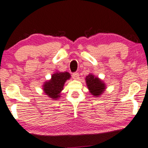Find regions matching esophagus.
<instances>
[{
	"instance_id": "esophagus-1",
	"label": "esophagus",
	"mask_w": 148,
	"mask_h": 148,
	"mask_svg": "<svg viewBox=\"0 0 148 148\" xmlns=\"http://www.w3.org/2000/svg\"><path fill=\"white\" fill-rule=\"evenodd\" d=\"M72 78L75 79V80H77V79L79 78V74L78 73V72H74V73L72 74Z\"/></svg>"
}]
</instances>
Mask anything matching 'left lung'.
<instances>
[{
	"instance_id": "8db88e82",
	"label": "left lung",
	"mask_w": 148,
	"mask_h": 148,
	"mask_svg": "<svg viewBox=\"0 0 148 148\" xmlns=\"http://www.w3.org/2000/svg\"><path fill=\"white\" fill-rule=\"evenodd\" d=\"M86 82L90 92L93 96H99L103 94L105 89V85L99 78L89 74L86 78Z\"/></svg>"
}]
</instances>
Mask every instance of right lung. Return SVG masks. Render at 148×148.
Segmentation results:
<instances>
[{"mask_svg": "<svg viewBox=\"0 0 148 148\" xmlns=\"http://www.w3.org/2000/svg\"><path fill=\"white\" fill-rule=\"evenodd\" d=\"M70 78L68 72H56L51 76L50 80L47 81L43 85V91L49 97L57 99L60 97V93L63 90L64 83Z\"/></svg>", "mask_w": 148, "mask_h": 148, "instance_id": "obj_1", "label": "right lung"}]
</instances>
